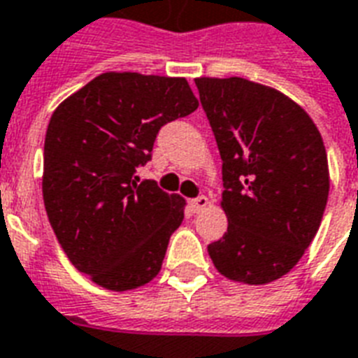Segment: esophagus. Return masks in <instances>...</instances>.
Listing matches in <instances>:
<instances>
[{
    "mask_svg": "<svg viewBox=\"0 0 358 358\" xmlns=\"http://www.w3.org/2000/svg\"><path fill=\"white\" fill-rule=\"evenodd\" d=\"M190 209H192V213H199L201 209H205L207 205H209V199H207V196H198V198L190 199Z\"/></svg>",
    "mask_w": 358,
    "mask_h": 358,
    "instance_id": "esophagus-1",
    "label": "esophagus"
}]
</instances>
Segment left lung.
Instances as JSON below:
<instances>
[{
  "mask_svg": "<svg viewBox=\"0 0 358 358\" xmlns=\"http://www.w3.org/2000/svg\"><path fill=\"white\" fill-rule=\"evenodd\" d=\"M222 159L228 231L207 246L226 278L287 274L320 229L329 162L320 130L284 93L245 78H196Z\"/></svg>",
  "mask_w": 358,
  "mask_h": 358,
  "instance_id": "8db88e82",
  "label": "left lung"
}]
</instances>
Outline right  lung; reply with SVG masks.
Masks as SVG:
<instances>
[{"instance_id": "add662e5", "label": "right lung", "mask_w": 358, "mask_h": 358, "mask_svg": "<svg viewBox=\"0 0 358 358\" xmlns=\"http://www.w3.org/2000/svg\"><path fill=\"white\" fill-rule=\"evenodd\" d=\"M196 108L185 78L104 73L52 113L44 207L66 257L95 284L127 292L159 274L185 199L134 173L159 130Z\"/></svg>"}]
</instances>
